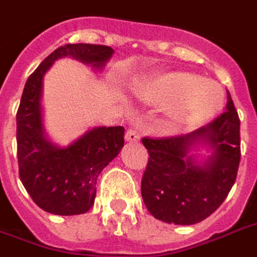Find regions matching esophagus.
<instances>
[{"label":"esophagus","instance_id":"esophagus-1","mask_svg":"<svg viewBox=\"0 0 257 257\" xmlns=\"http://www.w3.org/2000/svg\"><path fill=\"white\" fill-rule=\"evenodd\" d=\"M125 140L129 143H134V142H139L140 140V134H139L138 129L129 128L125 134Z\"/></svg>","mask_w":257,"mask_h":257}]
</instances>
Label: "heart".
<instances>
[{
    "label": "heart",
    "mask_w": 257,
    "mask_h": 257,
    "mask_svg": "<svg viewBox=\"0 0 257 257\" xmlns=\"http://www.w3.org/2000/svg\"><path fill=\"white\" fill-rule=\"evenodd\" d=\"M154 103L173 106V117L180 123H199L215 115L223 104V90L218 83L204 80L189 72H169L159 76L148 90Z\"/></svg>",
    "instance_id": "obj_1"
}]
</instances>
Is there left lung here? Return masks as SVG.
<instances>
[{
  "mask_svg": "<svg viewBox=\"0 0 257 257\" xmlns=\"http://www.w3.org/2000/svg\"><path fill=\"white\" fill-rule=\"evenodd\" d=\"M207 143L213 155L203 167L194 165L189 148ZM148 162L142 196L150 214L174 225H195L223 203L234 185L240 165V118L227 91L226 110L191 134L143 138Z\"/></svg>",
  "mask_w": 257,
  "mask_h": 257,
  "instance_id": "obj_1",
  "label": "left lung"
}]
</instances>
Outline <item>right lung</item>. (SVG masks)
<instances>
[{
  "instance_id": "right-lung-1",
  "label": "right lung",
  "mask_w": 257,
  "mask_h": 257,
  "mask_svg": "<svg viewBox=\"0 0 257 257\" xmlns=\"http://www.w3.org/2000/svg\"><path fill=\"white\" fill-rule=\"evenodd\" d=\"M114 50L103 45L73 43L51 53L32 72L17 110V161L23 185L38 207L54 215H79L90 210L96 195V178L123 146L122 126L91 129L69 147L51 144L42 125V80L53 62L73 57L102 68Z\"/></svg>"
}]
</instances>
